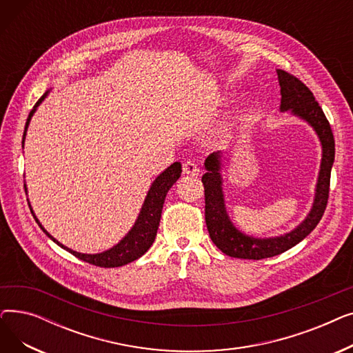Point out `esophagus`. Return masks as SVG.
<instances>
[{"mask_svg": "<svg viewBox=\"0 0 353 353\" xmlns=\"http://www.w3.org/2000/svg\"><path fill=\"white\" fill-rule=\"evenodd\" d=\"M183 173L184 174H188V176H199V173H200V169H199V165L194 163V161H184L183 163Z\"/></svg>", "mask_w": 353, "mask_h": 353, "instance_id": "esophagus-1", "label": "esophagus"}]
</instances>
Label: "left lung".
<instances>
[{
    "instance_id": "8db88e82",
    "label": "left lung",
    "mask_w": 353,
    "mask_h": 353,
    "mask_svg": "<svg viewBox=\"0 0 353 353\" xmlns=\"http://www.w3.org/2000/svg\"><path fill=\"white\" fill-rule=\"evenodd\" d=\"M276 72L282 96L279 107L281 113L289 111L293 117L305 121L312 127L321 143L322 159L316 186H314L313 203L306 217L288 233L272 237H254L252 234H246L233 225L226 210L223 192L225 180L223 174H221L226 160L225 152L212 153L205 161L206 173L201 177L203 186H205L206 225L212 242L230 257L261 261V259L273 257L289 250L302 242L318 226L326 209L330 172L333 160H335V140H333L332 128L323 114V110L314 100L312 91L292 74L283 70H276Z\"/></svg>"
}]
</instances>
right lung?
I'll return each mask as SVG.
<instances>
[{
	"label": "right lung",
	"mask_w": 353,
	"mask_h": 353,
	"mask_svg": "<svg viewBox=\"0 0 353 353\" xmlns=\"http://www.w3.org/2000/svg\"><path fill=\"white\" fill-rule=\"evenodd\" d=\"M51 90H47L44 94L41 96V99L35 103V105L32 107V110L30 111V116L27 119L26 123V130H24V136H23V147H24V141H26V136H27V130L30 125V121L34 116V113L39 108V105L46 100V97L50 94ZM181 174V164L180 161H174L172 165L167 167L164 172H161L152 183L150 189L147 192V196L143 201V206L140 209V213L134 221V225L132 226L127 232V234L120 240L119 243H116L113 248H110L104 252L100 253H80L72 250L67 246H64L63 243H60L57 239H54L40 223V220L37 219V216L32 212V208L28 203V206L31 209V213L35 219L37 223L43 229V232L52 240L54 243H57L60 248H63L64 250L70 252L72 256H76L81 261L96 265L100 268H119V266H124L130 262L136 261V259L141 257L150 246L153 245L156 234H157V229H159V223H160V217H161V209L164 205V199L167 192L172 189L173 184L179 180ZM26 188V193H27V186Z\"/></svg>",
	"instance_id": "add662e5"
}]
</instances>
